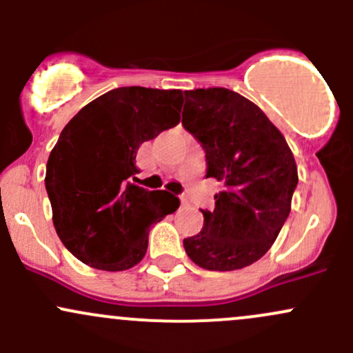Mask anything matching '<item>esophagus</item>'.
Here are the masks:
<instances>
[{
	"label": "esophagus",
	"instance_id": "obj_1",
	"mask_svg": "<svg viewBox=\"0 0 353 353\" xmlns=\"http://www.w3.org/2000/svg\"><path fill=\"white\" fill-rule=\"evenodd\" d=\"M181 199H183V203H184V198H181Z\"/></svg>",
	"mask_w": 353,
	"mask_h": 353
}]
</instances>
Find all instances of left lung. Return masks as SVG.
<instances>
[{
  "label": "left lung",
  "instance_id": "obj_1",
  "mask_svg": "<svg viewBox=\"0 0 353 353\" xmlns=\"http://www.w3.org/2000/svg\"><path fill=\"white\" fill-rule=\"evenodd\" d=\"M184 99L183 126L205 150L206 177L223 184L184 249L205 270L245 268L266 254L290 213L299 183L294 155L266 114L237 92L196 88Z\"/></svg>",
  "mask_w": 353,
  "mask_h": 353
}]
</instances>
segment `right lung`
<instances>
[{"mask_svg":"<svg viewBox=\"0 0 353 353\" xmlns=\"http://www.w3.org/2000/svg\"><path fill=\"white\" fill-rule=\"evenodd\" d=\"M183 92L121 87L85 105L59 134L46 191L59 239L74 258L105 272L143 259L152 223L179 208L167 191L137 186V152L181 121Z\"/></svg>","mask_w":353,"mask_h":353,"instance_id":"1","label":"right lung"}]
</instances>
